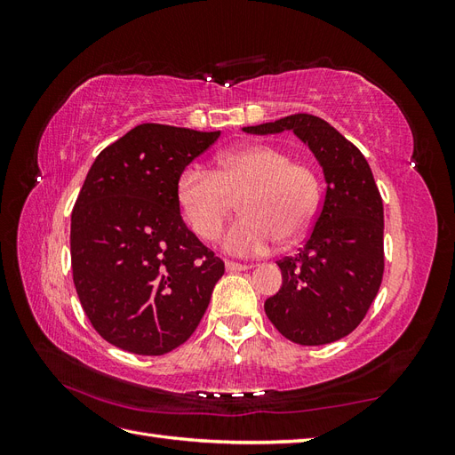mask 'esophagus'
<instances>
[{"instance_id":"obj_1","label":"esophagus","mask_w":455,"mask_h":455,"mask_svg":"<svg viewBox=\"0 0 455 455\" xmlns=\"http://www.w3.org/2000/svg\"><path fill=\"white\" fill-rule=\"evenodd\" d=\"M226 269L228 271H246V269H251V266H246V264H237V261H226Z\"/></svg>"}]
</instances>
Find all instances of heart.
I'll return each instance as SVG.
<instances>
[{"mask_svg":"<svg viewBox=\"0 0 455 455\" xmlns=\"http://www.w3.org/2000/svg\"><path fill=\"white\" fill-rule=\"evenodd\" d=\"M239 197L241 216L220 244L235 256L267 254L275 244L294 243L309 229L321 199L319 174L291 161L281 148L252 144L226 151L218 169L188 164L178 176L176 203L189 229L212 241Z\"/></svg>","mask_w":455,"mask_h":455,"instance_id":"obj_1","label":"heart"}]
</instances>
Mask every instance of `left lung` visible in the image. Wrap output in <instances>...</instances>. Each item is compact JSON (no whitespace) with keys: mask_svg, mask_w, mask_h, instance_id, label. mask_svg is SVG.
<instances>
[{"mask_svg":"<svg viewBox=\"0 0 455 455\" xmlns=\"http://www.w3.org/2000/svg\"><path fill=\"white\" fill-rule=\"evenodd\" d=\"M244 132L294 131L319 159L326 194L315 226L296 256L277 261L281 291L266 299V315L299 346H324L363 323L383 277V201L370 164L330 123L294 114Z\"/></svg>","mask_w":455,"mask_h":455,"instance_id":"8db88e82","label":"left lung"}]
</instances>
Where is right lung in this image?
<instances>
[{
    "mask_svg": "<svg viewBox=\"0 0 455 455\" xmlns=\"http://www.w3.org/2000/svg\"><path fill=\"white\" fill-rule=\"evenodd\" d=\"M220 136L142 123L104 148L72 212L74 284L92 328L134 355L196 332L224 261L184 224L176 182Z\"/></svg>",
    "mask_w": 455,
    "mask_h": 455,
    "instance_id": "add662e5",
    "label": "right lung"
}]
</instances>
